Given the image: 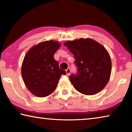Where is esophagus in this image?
I'll return each instance as SVG.
<instances>
[{"instance_id":"obj_1","label":"esophagus","mask_w":132,"mask_h":132,"mask_svg":"<svg viewBox=\"0 0 132 132\" xmlns=\"http://www.w3.org/2000/svg\"><path fill=\"white\" fill-rule=\"evenodd\" d=\"M66 72L67 75H70V68L67 69L66 70Z\"/></svg>"}]
</instances>
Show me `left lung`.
Returning a JSON list of instances; mask_svg holds the SVG:
<instances>
[{
  "label": "left lung",
  "mask_w": 132,
  "mask_h": 132,
  "mask_svg": "<svg viewBox=\"0 0 132 132\" xmlns=\"http://www.w3.org/2000/svg\"><path fill=\"white\" fill-rule=\"evenodd\" d=\"M74 55L78 68L69 79L76 90L87 95L103 90L110 79L112 63L103 45L91 38H80L64 43Z\"/></svg>",
  "instance_id": "left-lung-1"
}]
</instances>
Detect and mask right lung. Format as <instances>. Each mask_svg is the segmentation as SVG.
Here are the masks:
<instances>
[{
	"instance_id": "right-lung-1",
	"label": "right lung",
	"mask_w": 132,
	"mask_h": 132,
	"mask_svg": "<svg viewBox=\"0 0 132 132\" xmlns=\"http://www.w3.org/2000/svg\"><path fill=\"white\" fill-rule=\"evenodd\" d=\"M61 45L53 40L40 42L31 47L24 56L22 77L28 90L38 97L52 94L62 75H66L53 56Z\"/></svg>"
}]
</instances>
